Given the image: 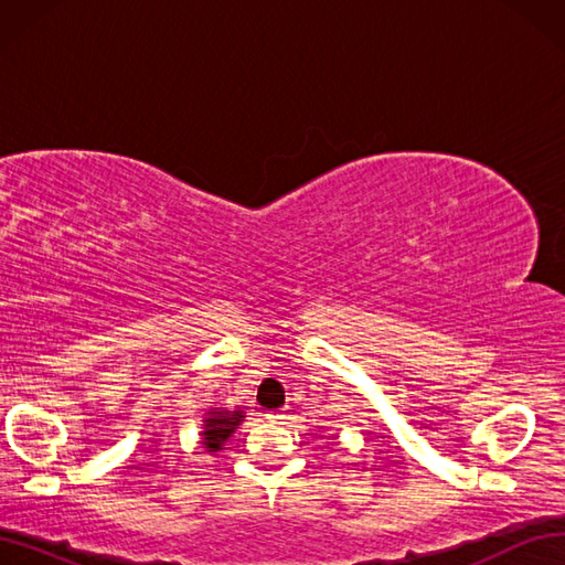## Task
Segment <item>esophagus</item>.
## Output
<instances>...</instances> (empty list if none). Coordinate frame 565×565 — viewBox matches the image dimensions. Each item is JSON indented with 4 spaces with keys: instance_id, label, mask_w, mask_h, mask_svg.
I'll return each instance as SVG.
<instances>
[{
    "instance_id": "34e87169",
    "label": "esophagus",
    "mask_w": 565,
    "mask_h": 565,
    "mask_svg": "<svg viewBox=\"0 0 565 565\" xmlns=\"http://www.w3.org/2000/svg\"><path fill=\"white\" fill-rule=\"evenodd\" d=\"M266 419L273 422V424H280L285 419V415L282 413H270V415H266Z\"/></svg>"
}]
</instances>
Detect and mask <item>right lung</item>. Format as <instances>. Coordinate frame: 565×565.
Wrapping results in <instances>:
<instances>
[{"instance_id":"add662e5","label":"right lung","mask_w":565,"mask_h":565,"mask_svg":"<svg viewBox=\"0 0 565 565\" xmlns=\"http://www.w3.org/2000/svg\"><path fill=\"white\" fill-rule=\"evenodd\" d=\"M241 409H216V413H210V419H204V431H202V446L210 448V452H216L224 440L237 429V424L243 422Z\"/></svg>"}]
</instances>
